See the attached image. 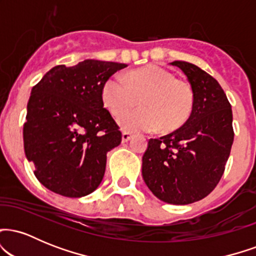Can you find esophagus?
<instances>
[{
  "mask_svg": "<svg viewBox=\"0 0 256 256\" xmlns=\"http://www.w3.org/2000/svg\"><path fill=\"white\" fill-rule=\"evenodd\" d=\"M122 140H124V142L130 140L131 134H130V130H128L126 126H122Z\"/></svg>",
  "mask_w": 256,
  "mask_h": 256,
  "instance_id": "obj_1",
  "label": "esophagus"
}]
</instances>
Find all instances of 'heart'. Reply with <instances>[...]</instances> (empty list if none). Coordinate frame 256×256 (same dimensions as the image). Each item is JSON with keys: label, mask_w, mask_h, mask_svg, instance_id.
Masks as SVG:
<instances>
[{"label": "heart", "mask_w": 256, "mask_h": 256, "mask_svg": "<svg viewBox=\"0 0 256 256\" xmlns=\"http://www.w3.org/2000/svg\"><path fill=\"white\" fill-rule=\"evenodd\" d=\"M176 116H179V120H184V114L186 113V110H184V108H182V107H179V108H177V110H176Z\"/></svg>", "instance_id": "obj_1"}]
</instances>
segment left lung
<instances>
[{"label": "left lung", "instance_id": "obj_1", "mask_svg": "<svg viewBox=\"0 0 256 256\" xmlns=\"http://www.w3.org/2000/svg\"><path fill=\"white\" fill-rule=\"evenodd\" d=\"M124 64L84 60L52 67L34 85L24 124V148L40 184L66 198H83L101 184L107 152L122 132L104 107L102 91Z\"/></svg>", "mask_w": 256, "mask_h": 256}]
</instances>
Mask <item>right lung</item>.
I'll return each instance as SVG.
<instances>
[{
	"label": "right lung",
	"instance_id": "add662e5",
	"mask_svg": "<svg viewBox=\"0 0 256 256\" xmlns=\"http://www.w3.org/2000/svg\"><path fill=\"white\" fill-rule=\"evenodd\" d=\"M189 83L190 94L164 86L155 104L161 116L184 120L160 138L149 140L142 158L146 186L161 201L189 204L213 192L225 171L234 143L232 110L224 90L212 76L195 64L173 61Z\"/></svg>",
	"mask_w": 256,
	"mask_h": 256
}]
</instances>
